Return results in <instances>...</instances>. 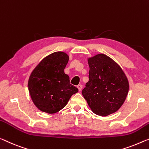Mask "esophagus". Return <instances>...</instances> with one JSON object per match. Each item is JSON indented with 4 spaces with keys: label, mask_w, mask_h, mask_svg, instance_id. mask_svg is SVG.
Returning <instances> with one entry per match:
<instances>
[{
    "label": "esophagus",
    "mask_w": 149,
    "mask_h": 149,
    "mask_svg": "<svg viewBox=\"0 0 149 149\" xmlns=\"http://www.w3.org/2000/svg\"><path fill=\"white\" fill-rule=\"evenodd\" d=\"M77 88H78V89H79V91H81L82 88V84H79V85L77 86Z\"/></svg>",
    "instance_id": "34e87169"
}]
</instances>
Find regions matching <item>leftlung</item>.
Masks as SVG:
<instances>
[{"label": "left lung", "mask_w": 149, "mask_h": 149, "mask_svg": "<svg viewBox=\"0 0 149 149\" xmlns=\"http://www.w3.org/2000/svg\"><path fill=\"white\" fill-rule=\"evenodd\" d=\"M88 82L82 91L94 113L106 116L115 113L129 93V81L120 66L109 56L98 54L88 58Z\"/></svg>", "instance_id": "8db88e82"}]
</instances>
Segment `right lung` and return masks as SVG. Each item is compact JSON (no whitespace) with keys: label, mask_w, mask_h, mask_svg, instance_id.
<instances>
[{"label":"right lung","mask_w":149,"mask_h":149,"mask_svg":"<svg viewBox=\"0 0 149 149\" xmlns=\"http://www.w3.org/2000/svg\"><path fill=\"white\" fill-rule=\"evenodd\" d=\"M68 59L65 52H55L43 58L31 74L29 93L34 104L41 111L57 113L79 91L70 84L69 77L64 70Z\"/></svg>","instance_id":"add662e5"}]
</instances>
